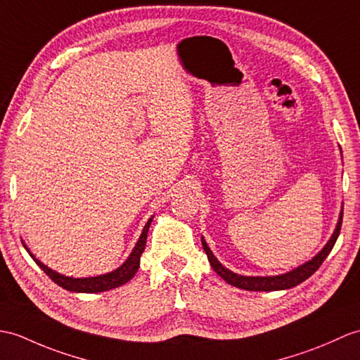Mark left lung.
I'll use <instances>...</instances> for the list:
<instances>
[{
	"label": "left lung",
	"mask_w": 360,
	"mask_h": 360,
	"mask_svg": "<svg viewBox=\"0 0 360 360\" xmlns=\"http://www.w3.org/2000/svg\"><path fill=\"white\" fill-rule=\"evenodd\" d=\"M342 218H344V210L340 212L339 216V222L336 225V230H334L333 236L330 238L328 244L322 248V252L319 255H316L311 261H308L307 264L297 266L296 270L281 274V276H269V278H253V276H240L230 271L216 259L212 253V250L208 248L207 242L202 238V247L204 252L207 253L208 262L213 266V270L218 273L221 278L230 283V285H235L238 288L242 290H250V291H276V290H287V288H293L296 285H299L300 282H304L305 279L310 278V276L319 269L322 265V262L327 259V256L330 255V252L333 250L334 244H336L338 236L340 233V227H342Z\"/></svg>",
	"instance_id": "left-lung-1"
}]
</instances>
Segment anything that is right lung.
Instances as JSON below:
<instances>
[{
    "label": "right lung",
    "instance_id": "add662e5",
    "mask_svg": "<svg viewBox=\"0 0 360 360\" xmlns=\"http://www.w3.org/2000/svg\"><path fill=\"white\" fill-rule=\"evenodd\" d=\"M150 224H152V219H148L144 230H142L139 240L136 242L135 248H133V252L130 253L129 259L125 261L120 269H116L112 273H107V274H101V276H95V278H67V276H63L60 273H56L53 270H50L49 266H46L43 262H39L38 259L33 256L29 250V255L32 256L33 261H35L39 269L43 270L50 279H52L58 285L69 290V291H75V293H101V291H107V290H112L116 288L120 285H124L125 282H129L135 273L139 269V261H141V255L144 252L146 248V242H147V233L150 229Z\"/></svg>",
    "mask_w": 360,
    "mask_h": 360
}]
</instances>
